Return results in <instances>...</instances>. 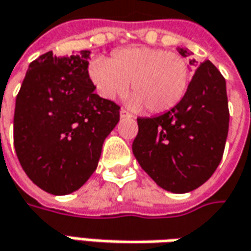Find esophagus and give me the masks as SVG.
I'll list each match as a JSON object with an SVG mask.
<instances>
[{
  "label": "esophagus",
  "instance_id": "34e87169",
  "mask_svg": "<svg viewBox=\"0 0 251 251\" xmlns=\"http://www.w3.org/2000/svg\"><path fill=\"white\" fill-rule=\"evenodd\" d=\"M119 115H121V118H122V119H125V118H132V115H130L127 111H125V109H121Z\"/></svg>",
  "mask_w": 251,
  "mask_h": 251
}]
</instances>
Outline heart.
<instances>
[{"label":"heart","instance_id":"1","mask_svg":"<svg viewBox=\"0 0 251 251\" xmlns=\"http://www.w3.org/2000/svg\"><path fill=\"white\" fill-rule=\"evenodd\" d=\"M89 75L102 99L112 100L130 87L134 94L129 105L140 109L146 105L152 114L169 111L185 97L190 71L186 59L176 52L150 47H133L115 51L108 61L96 58Z\"/></svg>","mask_w":251,"mask_h":251}]
</instances>
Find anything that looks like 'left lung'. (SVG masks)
<instances>
[{"label": "left lung", "mask_w": 251, "mask_h": 251, "mask_svg": "<svg viewBox=\"0 0 251 251\" xmlns=\"http://www.w3.org/2000/svg\"><path fill=\"white\" fill-rule=\"evenodd\" d=\"M179 54L189 56L187 48ZM185 97L168 112L137 118L136 160L157 185L187 193L207 182L222 160L229 129L226 83L210 61L197 65Z\"/></svg>", "instance_id": "1"}]
</instances>
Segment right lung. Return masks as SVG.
<instances>
[{"instance_id": "obj_1", "label": "right lung", "mask_w": 251, "mask_h": 251, "mask_svg": "<svg viewBox=\"0 0 251 251\" xmlns=\"http://www.w3.org/2000/svg\"><path fill=\"white\" fill-rule=\"evenodd\" d=\"M89 58L87 50L69 56L48 51L29 65L16 96L15 151L31 182L51 195L87 182L119 121L121 107L94 93Z\"/></svg>"}]
</instances>
